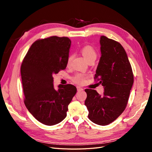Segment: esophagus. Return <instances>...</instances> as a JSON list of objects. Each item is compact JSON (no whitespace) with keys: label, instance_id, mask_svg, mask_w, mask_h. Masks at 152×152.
<instances>
[{"label":"esophagus","instance_id":"obj_1","mask_svg":"<svg viewBox=\"0 0 152 152\" xmlns=\"http://www.w3.org/2000/svg\"><path fill=\"white\" fill-rule=\"evenodd\" d=\"M77 91H78V92H79V91H83V90H84L83 89L81 88L80 87H79V86H77Z\"/></svg>","mask_w":152,"mask_h":152}]
</instances>
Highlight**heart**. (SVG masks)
I'll list each match as a JSON object with an SVG mask.
<instances>
[{
	"mask_svg": "<svg viewBox=\"0 0 152 152\" xmlns=\"http://www.w3.org/2000/svg\"><path fill=\"white\" fill-rule=\"evenodd\" d=\"M80 52L88 63L90 61H94L96 58H97V53H96V50L93 47L90 46V45H86V46L82 48L80 50ZM73 57V55L72 54L68 56L66 62L67 66H69L71 64ZM86 76L84 75L79 73V74H77L75 77L73 78V80L78 84H82L84 82Z\"/></svg>",
	"mask_w": 152,
	"mask_h": 152,
	"instance_id": "heart-1",
	"label": "heart"
}]
</instances>
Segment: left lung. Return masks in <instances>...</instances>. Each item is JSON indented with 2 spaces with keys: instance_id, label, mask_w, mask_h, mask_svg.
Here are the masks:
<instances>
[{
  "instance_id": "8db88e82",
  "label": "left lung",
  "mask_w": 152,
  "mask_h": 152,
  "mask_svg": "<svg viewBox=\"0 0 152 152\" xmlns=\"http://www.w3.org/2000/svg\"><path fill=\"white\" fill-rule=\"evenodd\" d=\"M101 54L94 79L104 87L99 95L96 90L85 89L88 117L96 124L107 126L125 110L134 82L132 68L125 49L115 40L100 37Z\"/></svg>"
}]
</instances>
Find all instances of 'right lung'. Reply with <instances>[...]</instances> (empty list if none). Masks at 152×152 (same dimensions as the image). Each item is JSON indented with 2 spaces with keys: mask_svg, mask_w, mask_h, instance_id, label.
<instances>
[{
  "mask_svg": "<svg viewBox=\"0 0 152 152\" xmlns=\"http://www.w3.org/2000/svg\"><path fill=\"white\" fill-rule=\"evenodd\" d=\"M70 39L53 36L32 44L22 62L21 75L26 108L37 120L47 126L61 122L77 93L72 84L53 85L54 74L66 67Z\"/></svg>",
  "mask_w": 152,
  "mask_h": 152,
  "instance_id": "right-lung-1",
  "label": "right lung"
}]
</instances>
